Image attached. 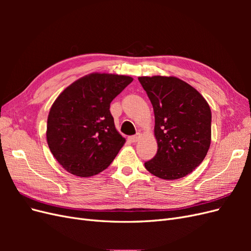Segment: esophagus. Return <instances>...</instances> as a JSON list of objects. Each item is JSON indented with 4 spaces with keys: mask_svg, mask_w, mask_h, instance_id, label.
<instances>
[{
    "mask_svg": "<svg viewBox=\"0 0 251 251\" xmlns=\"http://www.w3.org/2000/svg\"><path fill=\"white\" fill-rule=\"evenodd\" d=\"M140 136H141L140 133H137V134L134 135V136H131V137H130V141H131V142H137V141L139 140V138H140Z\"/></svg>",
    "mask_w": 251,
    "mask_h": 251,
    "instance_id": "34e87169",
    "label": "esophagus"
}]
</instances>
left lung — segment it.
Returning a JSON list of instances; mask_svg holds the SVG:
<instances>
[{"instance_id":"8db88e82","label":"left lung","mask_w":251,"mask_h":251,"mask_svg":"<svg viewBox=\"0 0 251 251\" xmlns=\"http://www.w3.org/2000/svg\"><path fill=\"white\" fill-rule=\"evenodd\" d=\"M155 114L156 156L144 163L164 180L185 177L206 156L211 140V112L205 98L175 76L138 77Z\"/></svg>"}]
</instances>
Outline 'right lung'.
<instances>
[{
    "instance_id": "1",
    "label": "right lung",
    "mask_w": 251,
    "mask_h": 251,
    "mask_svg": "<svg viewBox=\"0 0 251 251\" xmlns=\"http://www.w3.org/2000/svg\"><path fill=\"white\" fill-rule=\"evenodd\" d=\"M133 81L131 76L91 73L67 87L53 102L47 120V142L63 168L78 177L105 170L124 147L110 103Z\"/></svg>"
}]
</instances>
